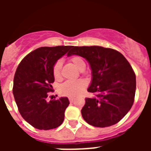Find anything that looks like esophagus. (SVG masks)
Here are the masks:
<instances>
[{"instance_id":"34e87169","label":"esophagus","mask_w":151,"mask_h":151,"mask_svg":"<svg viewBox=\"0 0 151 151\" xmlns=\"http://www.w3.org/2000/svg\"><path fill=\"white\" fill-rule=\"evenodd\" d=\"M69 102H70V103H73V101H74L75 98H73V97H69Z\"/></svg>"}]
</instances>
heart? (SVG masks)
Wrapping results in <instances>:
<instances>
[{"mask_svg":"<svg viewBox=\"0 0 151 151\" xmlns=\"http://www.w3.org/2000/svg\"><path fill=\"white\" fill-rule=\"evenodd\" d=\"M69 60L79 70L85 69V61L79 56H73ZM61 69H62V63L60 60L57 61L53 67V75L56 80H60L61 78ZM85 88H86V84L82 80L67 81L61 85L60 88V92L64 96L76 97L82 94L85 91Z\"/></svg>","mask_w":151,"mask_h":151,"instance_id":"heart-1","label":"heart"}]
</instances>
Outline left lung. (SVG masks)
<instances>
[{
  "instance_id": "8db88e82",
  "label": "left lung",
  "mask_w": 151,
  "mask_h": 151,
  "mask_svg": "<svg viewBox=\"0 0 151 151\" xmlns=\"http://www.w3.org/2000/svg\"><path fill=\"white\" fill-rule=\"evenodd\" d=\"M72 55L85 58L91 69L88 91L95 97L85 98L81 110L85 122L100 128L119 122L132 106L135 94V74L127 60L117 50L101 46H73L67 54Z\"/></svg>"
}]
</instances>
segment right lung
I'll return each instance as SVG.
<instances>
[{"instance_id": "obj_1", "label": "right lung", "mask_w": 151, "mask_h": 151, "mask_svg": "<svg viewBox=\"0 0 151 151\" xmlns=\"http://www.w3.org/2000/svg\"><path fill=\"white\" fill-rule=\"evenodd\" d=\"M73 46L41 47L24 57L13 79V94L22 118L40 130L56 129L63 123L69 104L66 97L47 101L53 91V67Z\"/></svg>"}]
</instances>
